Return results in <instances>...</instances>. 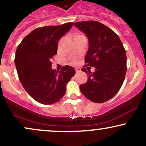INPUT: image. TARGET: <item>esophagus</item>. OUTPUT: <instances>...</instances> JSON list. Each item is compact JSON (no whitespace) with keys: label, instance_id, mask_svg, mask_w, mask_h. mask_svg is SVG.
Returning <instances> with one entry per match:
<instances>
[{"label":"esophagus","instance_id":"esophagus-1","mask_svg":"<svg viewBox=\"0 0 146 146\" xmlns=\"http://www.w3.org/2000/svg\"><path fill=\"white\" fill-rule=\"evenodd\" d=\"M80 71H81V69H80V68H77L76 69H75V72H76V73H79V72Z\"/></svg>","mask_w":146,"mask_h":146}]
</instances>
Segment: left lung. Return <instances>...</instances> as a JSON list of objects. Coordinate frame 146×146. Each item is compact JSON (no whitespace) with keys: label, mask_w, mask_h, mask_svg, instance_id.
<instances>
[{"label":"left lung","mask_w":146,"mask_h":146,"mask_svg":"<svg viewBox=\"0 0 146 146\" xmlns=\"http://www.w3.org/2000/svg\"><path fill=\"white\" fill-rule=\"evenodd\" d=\"M74 25L88 38L86 66L95 67L94 73L82 69L88 75V80L80 85V91L95 103L108 101L118 93L124 81L127 69L125 48L116 33L101 23L84 21Z\"/></svg>","instance_id":"8db88e82"}]
</instances>
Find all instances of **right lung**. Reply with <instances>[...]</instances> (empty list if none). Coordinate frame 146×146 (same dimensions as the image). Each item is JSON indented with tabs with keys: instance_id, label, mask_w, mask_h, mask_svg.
<instances>
[{
	"instance_id": "obj_1",
	"label": "right lung",
	"mask_w": 146,
	"mask_h": 146,
	"mask_svg": "<svg viewBox=\"0 0 146 146\" xmlns=\"http://www.w3.org/2000/svg\"><path fill=\"white\" fill-rule=\"evenodd\" d=\"M73 25L67 23L34 29L16 49L14 62L20 81L28 94L42 104L59 101L75 73V68L68 65L60 71L52 69L51 62L57 54L58 41Z\"/></svg>"
}]
</instances>
